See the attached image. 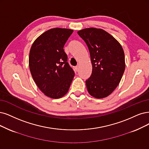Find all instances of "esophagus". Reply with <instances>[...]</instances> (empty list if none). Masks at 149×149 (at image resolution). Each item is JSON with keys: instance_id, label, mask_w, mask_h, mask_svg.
<instances>
[{"instance_id": "esophagus-1", "label": "esophagus", "mask_w": 149, "mask_h": 149, "mask_svg": "<svg viewBox=\"0 0 149 149\" xmlns=\"http://www.w3.org/2000/svg\"><path fill=\"white\" fill-rule=\"evenodd\" d=\"M75 69L76 71H78V70H79V65H77L76 67L75 68Z\"/></svg>"}]
</instances>
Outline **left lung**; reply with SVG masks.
Returning a JSON list of instances; mask_svg holds the SVG:
<instances>
[{"instance_id": "8db88e82", "label": "left lung", "mask_w": 149, "mask_h": 149, "mask_svg": "<svg viewBox=\"0 0 149 149\" xmlns=\"http://www.w3.org/2000/svg\"><path fill=\"white\" fill-rule=\"evenodd\" d=\"M88 47L92 74L85 81L90 95L101 99L116 88L125 69V54L120 43L108 32L91 27L77 32Z\"/></svg>"}]
</instances>
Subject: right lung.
Listing matches in <instances>:
<instances>
[{
  "instance_id": "right-lung-1",
  "label": "right lung",
  "mask_w": 149,
  "mask_h": 149,
  "mask_svg": "<svg viewBox=\"0 0 149 149\" xmlns=\"http://www.w3.org/2000/svg\"><path fill=\"white\" fill-rule=\"evenodd\" d=\"M73 30L53 28L41 34L31 48L29 65L35 83L48 97L58 99L68 93L75 75L63 47Z\"/></svg>"
}]
</instances>
